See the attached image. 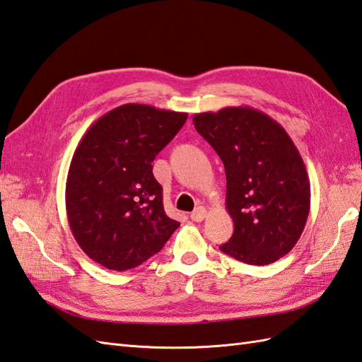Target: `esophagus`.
<instances>
[{
  "label": "esophagus",
  "instance_id": "1",
  "mask_svg": "<svg viewBox=\"0 0 362 362\" xmlns=\"http://www.w3.org/2000/svg\"><path fill=\"white\" fill-rule=\"evenodd\" d=\"M206 214H208V211H206V208H203V206H199V208H196L194 209L192 212H191V220H194V221H202L203 218L206 217Z\"/></svg>",
  "mask_w": 362,
  "mask_h": 362
}]
</instances>
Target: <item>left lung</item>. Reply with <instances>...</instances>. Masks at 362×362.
<instances>
[{
    "label": "left lung",
    "instance_id": "obj_1",
    "mask_svg": "<svg viewBox=\"0 0 362 362\" xmlns=\"http://www.w3.org/2000/svg\"><path fill=\"white\" fill-rule=\"evenodd\" d=\"M192 122L225 165L234 234L220 251L255 266L289 254L308 221L310 183L286 129L252 107L199 113Z\"/></svg>",
    "mask_w": 362,
    "mask_h": 362
}]
</instances>
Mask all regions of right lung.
Listing matches in <instances>:
<instances>
[{
    "instance_id": "1",
    "label": "right lung",
    "mask_w": 362,
    "mask_h": 362,
    "mask_svg": "<svg viewBox=\"0 0 362 362\" xmlns=\"http://www.w3.org/2000/svg\"><path fill=\"white\" fill-rule=\"evenodd\" d=\"M187 117L125 104L100 116L81 139L69 168L66 209L73 237L93 262L111 271L133 269L180 226L165 214L153 160Z\"/></svg>"
}]
</instances>
